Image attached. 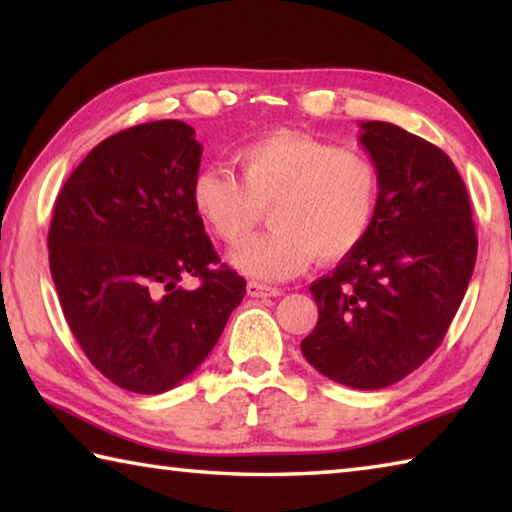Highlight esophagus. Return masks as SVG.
<instances>
[{
	"label": "esophagus",
	"instance_id": "obj_1",
	"mask_svg": "<svg viewBox=\"0 0 512 512\" xmlns=\"http://www.w3.org/2000/svg\"><path fill=\"white\" fill-rule=\"evenodd\" d=\"M246 291H248L250 298H277V296H282L280 289L268 287V284H259V282H248Z\"/></svg>",
	"mask_w": 512,
	"mask_h": 512
}]
</instances>
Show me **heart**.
<instances>
[{
    "label": "heart",
    "instance_id": "b5f03b06",
    "mask_svg": "<svg viewBox=\"0 0 512 512\" xmlns=\"http://www.w3.org/2000/svg\"><path fill=\"white\" fill-rule=\"evenodd\" d=\"M235 173L196 171L194 212L225 244L235 246L269 207L274 228L232 250L241 273L280 282L309 262H334L357 248L379 207V171L354 146H334L305 133L277 131L232 153Z\"/></svg>",
    "mask_w": 512,
    "mask_h": 512
}]
</instances>
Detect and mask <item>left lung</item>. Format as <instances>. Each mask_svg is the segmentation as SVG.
Returning a JSON list of instances; mask_svg holds the SVG:
<instances>
[{
    "instance_id": "8db88e82",
    "label": "left lung",
    "mask_w": 512,
    "mask_h": 512,
    "mask_svg": "<svg viewBox=\"0 0 512 512\" xmlns=\"http://www.w3.org/2000/svg\"><path fill=\"white\" fill-rule=\"evenodd\" d=\"M359 126L379 171L377 216L366 239L309 287L318 323L300 348L320 375L377 391L445 339L474 271L476 232L445 151L388 121Z\"/></svg>"
}]
</instances>
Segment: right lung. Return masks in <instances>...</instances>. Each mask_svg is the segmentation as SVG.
Masks as SVG:
<instances>
[{
	"mask_svg": "<svg viewBox=\"0 0 512 512\" xmlns=\"http://www.w3.org/2000/svg\"><path fill=\"white\" fill-rule=\"evenodd\" d=\"M203 146L178 119L94 146L60 189L49 268L85 357L124 391L158 395L201 366L246 293L219 264L189 187ZM198 276L199 287L180 281Z\"/></svg>",
	"mask_w": 512,
	"mask_h": 512,
	"instance_id": "1",
	"label": "right lung"
}]
</instances>
